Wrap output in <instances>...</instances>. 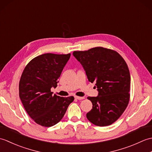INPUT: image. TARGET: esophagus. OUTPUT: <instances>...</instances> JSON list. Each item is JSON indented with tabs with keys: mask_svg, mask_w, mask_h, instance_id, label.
<instances>
[{
	"mask_svg": "<svg viewBox=\"0 0 152 152\" xmlns=\"http://www.w3.org/2000/svg\"><path fill=\"white\" fill-rule=\"evenodd\" d=\"M75 98L76 99H78V100H82V99H84V97H83V96H75Z\"/></svg>",
	"mask_w": 152,
	"mask_h": 152,
	"instance_id": "esophagus-1",
	"label": "esophagus"
}]
</instances>
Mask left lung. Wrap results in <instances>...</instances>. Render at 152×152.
<instances>
[{"label": "left lung", "mask_w": 152, "mask_h": 152, "mask_svg": "<svg viewBox=\"0 0 152 152\" xmlns=\"http://www.w3.org/2000/svg\"><path fill=\"white\" fill-rule=\"evenodd\" d=\"M90 82H95L99 95L88 96L93 108L86 114L93 124L104 127L122 115L130 99L131 76L127 63L117 51L102 47L74 51Z\"/></svg>", "instance_id": "obj_1"}]
</instances>
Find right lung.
<instances>
[{
	"mask_svg": "<svg viewBox=\"0 0 152 152\" xmlns=\"http://www.w3.org/2000/svg\"><path fill=\"white\" fill-rule=\"evenodd\" d=\"M70 53H44L32 59L24 69L19 83V95L28 115L46 127L59 122L74 96L62 97L51 91L56 88Z\"/></svg>",
	"mask_w": 152,
	"mask_h": 152,
	"instance_id": "1",
	"label": "right lung"
}]
</instances>
